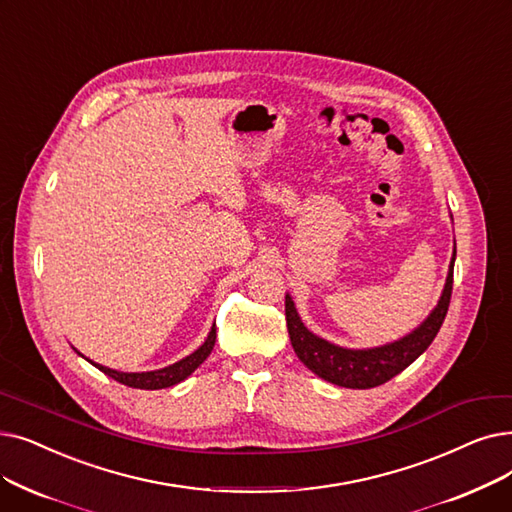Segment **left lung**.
<instances>
[{"mask_svg":"<svg viewBox=\"0 0 512 512\" xmlns=\"http://www.w3.org/2000/svg\"><path fill=\"white\" fill-rule=\"evenodd\" d=\"M454 259L456 249L450 263L446 288H443L441 299L433 309V314L422 322L412 335L376 349H343L316 335H311L303 326L293 299L286 295V326L299 360L311 372H316L320 379L347 389H370L391 381L395 374L406 370L418 355L433 343L443 320H446L454 284Z\"/></svg>","mask_w":512,"mask_h":512,"instance_id":"1","label":"left lung"}]
</instances>
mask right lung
<instances>
[{
	"instance_id": "obj_1",
	"label": "right lung",
	"mask_w": 512,
	"mask_h": 512,
	"mask_svg": "<svg viewBox=\"0 0 512 512\" xmlns=\"http://www.w3.org/2000/svg\"><path fill=\"white\" fill-rule=\"evenodd\" d=\"M215 324L209 332L207 341L198 347L194 353H190L188 358L175 362L163 370H154V372H117V370H110L106 366H100V364H94L98 370H102L104 374H108L110 379H115L117 383H123L127 387H133V389H165V387H171V385H177L180 381L188 379V376L201 366L207 355L211 353L213 345H215Z\"/></svg>"
}]
</instances>
